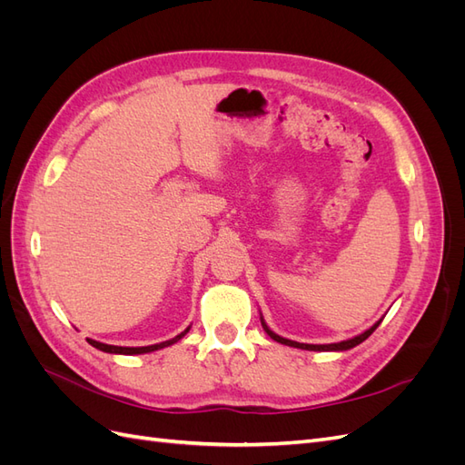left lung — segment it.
Instances as JSON below:
<instances>
[{
	"label": "left lung",
	"mask_w": 465,
	"mask_h": 465,
	"mask_svg": "<svg viewBox=\"0 0 465 465\" xmlns=\"http://www.w3.org/2000/svg\"><path fill=\"white\" fill-rule=\"evenodd\" d=\"M262 326H263V330L267 331V335H270L273 341H277V343H283V345H289V347H299V349H308V351H347V349L355 347V345H359V343H362L364 340H367V337H369V335H371V333L380 326V322H376L371 330H367L364 333H361V335L353 337V340H347V341H341V343H331V345H308V343H297V341L285 340V337H281V335L273 333L270 328L265 326V322H263V320H262Z\"/></svg>",
	"instance_id": "obj_1"
}]
</instances>
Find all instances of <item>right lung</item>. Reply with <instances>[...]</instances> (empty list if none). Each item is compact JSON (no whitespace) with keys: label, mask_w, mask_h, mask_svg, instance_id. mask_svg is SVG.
Returning a JSON list of instances; mask_svg holds the SVG:
<instances>
[{"label":"right lung","mask_w":465,"mask_h":465,"mask_svg":"<svg viewBox=\"0 0 465 465\" xmlns=\"http://www.w3.org/2000/svg\"><path fill=\"white\" fill-rule=\"evenodd\" d=\"M190 330V328H188ZM186 330V331H188ZM186 331H182L180 335L173 337V340L168 341H163V343H157V345H147V347H116V345H106V343H101V341H94V340H89V343L96 349L104 351V353H120V355H142V353H151V351H157V349H163V347H168L176 343L178 340H182V337L186 335Z\"/></svg>","instance_id":"right-lung-1"}]
</instances>
